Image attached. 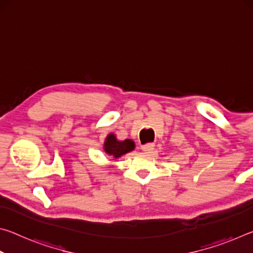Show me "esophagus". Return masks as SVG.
<instances>
[{
    "instance_id": "34e87169",
    "label": "esophagus",
    "mask_w": 253,
    "mask_h": 253,
    "mask_svg": "<svg viewBox=\"0 0 253 253\" xmlns=\"http://www.w3.org/2000/svg\"><path fill=\"white\" fill-rule=\"evenodd\" d=\"M153 148H154V144H153V143L145 144V145H140V149H142L143 152H146V153L153 151Z\"/></svg>"
}]
</instances>
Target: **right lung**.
<instances>
[{
	"instance_id": "right-lung-1",
	"label": "right lung",
	"mask_w": 253,
	"mask_h": 253,
	"mask_svg": "<svg viewBox=\"0 0 253 253\" xmlns=\"http://www.w3.org/2000/svg\"><path fill=\"white\" fill-rule=\"evenodd\" d=\"M135 149L134 140L127 138L125 140H119L117 136L110 132L107 135L104 142V152L106 155L113 156L115 158L122 157L125 154Z\"/></svg>"
}]
</instances>
